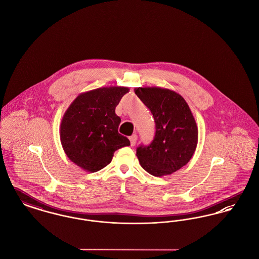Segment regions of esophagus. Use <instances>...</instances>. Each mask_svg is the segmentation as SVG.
<instances>
[{
    "mask_svg": "<svg viewBox=\"0 0 259 259\" xmlns=\"http://www.w3.org/2000/svg\"><path fill=\"white\" fill-rule=\"evenodd\" d=\"M130 140H131V145L132 146H135L136 143V140H137V136L136 135H133V136L130 137Z\"/></svg>",
    "mask_w": 259,
    "mask_h": 259,
    "instance_id": "esophagus-1",
    "label": "esophagus"
}]
</instances>
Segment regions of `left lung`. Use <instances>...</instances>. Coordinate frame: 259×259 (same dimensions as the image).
Wrapping results in <instances>:
<instances>
[{
    "mask_svg": "<svg viewBox=\"0 0 259 259\" xmlns=\"http://www.w3.org/2000/svg\"><path fill=\"white\" fill-rule=\"evenodd\" d=\"M135 93L149 108L156 134L148 146L140 145V165L154 177L169 176L188 163L198 144V126L185 99L159 87L136 88Z\"/></svg>",
    "mask_w": 259,
    "mask_h": 259,
    "instance_id": "left-lung-1",
    "label": "left lung"
}]
</instances>
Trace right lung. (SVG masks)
I'll use <instances>...</instances> for the list:
<instances>
[{
  "label": "right lung",
  "instance_id": "1",
  "mask_svg": "<svg viewBox=\"0 0 259 259\" xmlns=\"http://www.w3.org/2000/svg\"><path fill=\"white\" fill-rule=\"evenodd\" d=\"M125 87H104L82 93L65 111L60 123V141L70 161L96 172L109 164L116 150L131 145L119 134L121 118L115 109Z\"/></svg>",
  "mask_w": 259,
  "mask_h": 259
}]
</instances>
